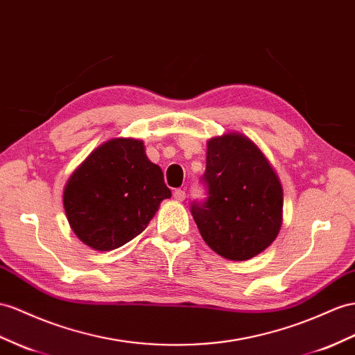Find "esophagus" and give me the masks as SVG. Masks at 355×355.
<instances>
[{
    "label": "esophagus",
    "mask_w": 355,
    "mask_h": 355,
    "mask_svg": "<svg viewBox=\"0 0 355 355\" xmlns=\"http://www.w3.org/2000/svg\"><path fill=\"white\" fill-rule=\"evenodd\" d=\"M174 199H177V201H184V199H186V192H184V190L175 189V192H174Z\"/></svg>",
    "instance_id": "34e87169"
}]
</instances>
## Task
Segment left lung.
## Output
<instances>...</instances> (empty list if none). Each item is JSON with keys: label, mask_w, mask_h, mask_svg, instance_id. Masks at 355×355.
<instances>
[{"label": "left lung", "mask_w": 355, "mask_h": 355, "mask_svg": "<svg viewBox=\"0 0 355 355\" xmlns=\"http://www.w3.org/2000/svg\"><path fill=\"white\" fill-rule=\"evenodd\" d=\"M201 181L207 198L193 201L190 213L204 241L216 253L246 261L276 240L284 192L255 144L239 133L208 141Z\"/></svg>", "instance_id": "obj_1"}]
</instances>
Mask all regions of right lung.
Returning a JSON list of instances; mask_svg holds the SVG:
<instances>
[{
    "label": "right lung",
    "mask_w": 355,
    "mask_h": 355,
    "mask_svg": "<svg viewBox=\"0 0 355 355\" xmlns=\"http://www.w3.org/2000/svg\"><path fill=\"white\" fill-rule=\"evenodd\" d=\"M171 190L142 141L116 138L100 145L67 181L64 210L80 241L112 250L139 235Z\"/></svg>",
    "instance_id": "add662e5"
}]
</instances>
